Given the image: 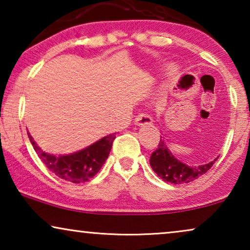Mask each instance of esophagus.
I'll list each match as a JSON object with an SVG mask.
<instances>
[{
  "label": "esophagus",
  "instance_id": "esophagus-1",
  "mask_svg": "<svg viewBox=\"0 0 250 250\" xmlns=\"http://www.w3.org/2000/svg\"><path fill=\"white\" fill-rule=\"evenodd\" d=\"M135 125L142 126V125H149L152 124V118L146 114H139L135 118Z\"/></svg>",
  "mask_w": 250,
  "mask_h": 250
}]
</instances>
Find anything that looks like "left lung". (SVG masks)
I'll return each instance as SVG.
<instances>
[{
	"label": "left lung",
	"instance_id": "left-lung-1",
	"mask_svg": "<svg viewBox=\"0 0 250 250\" xmlns=\"http://www.w3.org/2000/svg\"><path fill=\"white\" fill-rule=\"evenodd\" d=\"M217 158L200 166H189L177 159L169 151L166 143L164 142L162 136H160L158 148L152 152L151 157H150V166H151L153 172L159 177H162L165 182H169L172 184H182L197 180L198 177L206 173L214 165Z\"/></svg>",
	"mask_w": 250,
	"mask_h": 250
}]
</instances>
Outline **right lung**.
<instances>
[{
	"mask_svg": "<svg viewBox=\"0 0 250 250\" xmlns=\"http://www.w3.org/2000/svg\"><path fill=\"white\" fill-rule=\"evenodd\" d=\"M27 134L34 150L44 163V165L58 177L71 183L87 182L100 170L108 158L112 142L116 138V133H112L76 152L56 156L43 151L34 141L32 135L29 133Z\"/></svg>",
	"mask_w": 250,
	"mask_h": 250,
	"instance_id": "right-lung-1",
	"label": "right lung"
}]
</instances>
